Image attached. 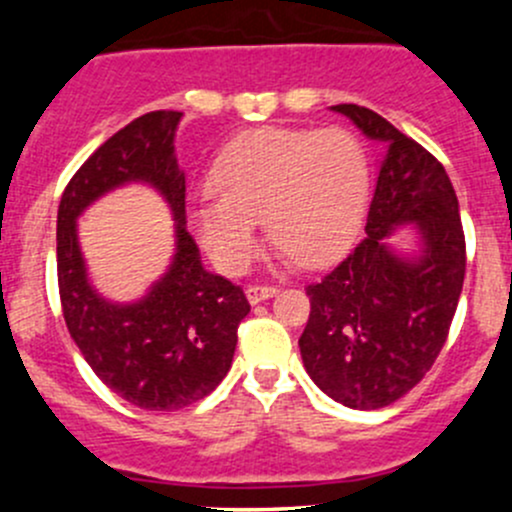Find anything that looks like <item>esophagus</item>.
I'll list each match as a JSON object with an SVG mask.
<instances>
[{"instance_id":"1","label":"esophagus","mask_w":512,"mask_h":512,"mask_svg":"<svg viewBox=\"0 0 512 512\" xmlns=\"http://www.w3.org/2000/svg\"><path fill=\"white\" fill-rule=\"evenodd\" d=\"M275 294H277L275 285H250L247 287V299H250V304L265 302V299L275 297Z\"/></svg>"}]
</instances>
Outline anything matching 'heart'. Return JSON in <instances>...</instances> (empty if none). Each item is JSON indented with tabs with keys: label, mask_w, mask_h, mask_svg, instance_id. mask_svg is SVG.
Instances as JSON below:
<instances>
[{
	"label": "heart",
	"mask_w": 512,
	"mask_h": 512,
	"mask_svg": "<svg viewBox=\"0 0 512 512\" xmlns=\"http://www.w3.org/2000/svg\"><path fill=\"white\" fill-rule=\"evenodd\" d=\"M215 193L190 208V225L215 265L242 272L265 220L277 247L319 267L352 245L369 200V158L344 128H257L220 153Z\"/></svg>",
	"instance_id": "1"
}]
</instances>
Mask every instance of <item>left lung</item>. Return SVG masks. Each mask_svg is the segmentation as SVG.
<instances>
[{
	"label": "left lung",
	"instance_id": "left-lung-1",
	"mask_svg": "<svg viewBox=\"0 0 512 512\" xmlns=\"http://www.w3.org/2000/svg\"><path fill=\"white\" fill-rule=\"evenodd\" d=\"M334 111L389 146L366 218V237L307 285L299 352L314 384L349 409H384L426 376L448 339L466 277V235L446 168L384 116L356 103ZM416 224L422 255L394 256L385 237Z\"/></svg>",
	"mask_w": 512,
	"mask_h": 512
}]
</instances>
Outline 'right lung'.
Masks as SVG:
<instances>
[{
    "label": "right lung",
    "instance_id": "1",
    "mask_svg": "<svg viewBox=\"0 0 512 512\" xmlns=\"http://www.w3.org/2000/svg\"><path fill=\"white\" fill-rule=\"evenodd\" d=\"M180 111H151L113 133L64 188L56 220V275L71 339L113 394L146 411H178L205 399L230 371L237 327L250 312L242 287L200 265L185 230V175L173 156ZM143 179L176 218L179 252L166 277L136 305H111L85 280L75 218L108 189Z\"/></svg>",
    "mask_w": 512,
    "mask_h": 512
}]
</instances>
